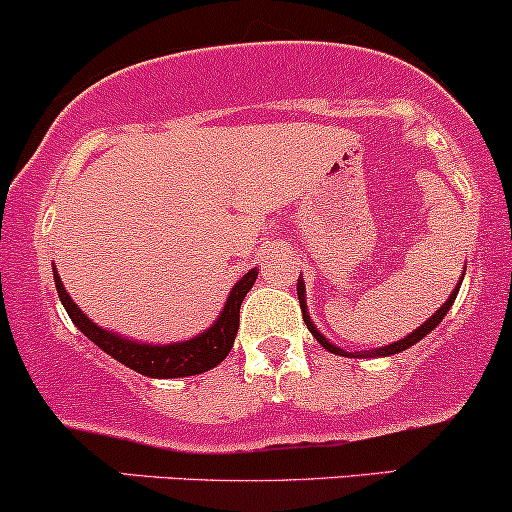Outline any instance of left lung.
I'll list each match as a JSON object with an SVG mask.
<instances>
[{
	"label": "left lung",
	"mask_w": 512,
	"mask_h": 512,
	"mask_svg": "<svg viewBox=\"0 0 512 512\" xmlns=\"http://www.w3.org/2000/svg\"><path fill=\"white\" fill-rule=\"evenodd\" d=\"M459 285H462V283H459ZM459 285L455 287V292H452V295H450V297H447V302H445V304H442V307L438 309V312H435V314H433V317H430V319L426 321V324H421V326H418V329H416V331H413V333H409V336H406V338H401V341H396V343H392V346H387V348H380V350H375V355H394V353H401V350H406V348H409V346H413V343H418V341H421V338H423V336H428V333H430V331H433V329H435V326H438V324H440V319H442V317H445V314H447V309H450V307H452V302H455V297H457V292H459ZM297 295H300L302 319H304V324H307V326H309V331H312V333H314V338H317V341H319V343H321V346H324L326 350H331V353H336V355H346V353H343V350H341V348L331 346V343H329V341H326V338H324V336H321V333H319L317 329H314L312 319H309L307 309H304V283H302V280H300V283H297Z\"/></svg>",
	"instance_id": "1"
}]
</instances>
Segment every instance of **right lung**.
I'll return each instance as SVG.
<instances>
[{"label":"right lung","mask_w":512,"mask_h":512,"mask_svg":"<svg viewBox=\"0 0 512 512\" xmlns=\"http://www.w3.org/2000/svg\"><path fill=\"white\" fill-rule=\"evenodd\" d=\"M256 275H258L256 268H251V271L232 287L229 300L225 304V312L220 314V319L215 321V326H210L208 331L191 338V341L171 343V346H145V343H135V341H128V338H120L111 331H103L101 326H96L89 317H84L82 309L72 302V297L67 295V290L62 287V280L57 273H55V287L62 304H65L67 314H70V319L74 321V326H77L84 336H89L96 346L106 350V353L111 355V358H116L118 363L128 365L130 370L140 372V375L157 377V380H169V377L200 375V372L220 365L222 360L227 358V353L232 350L234 336H237V329H239L241 302H244L246 292H249L251 285H254Z\"/></svg>","instance_id":"add662e5"}]
</instances>
